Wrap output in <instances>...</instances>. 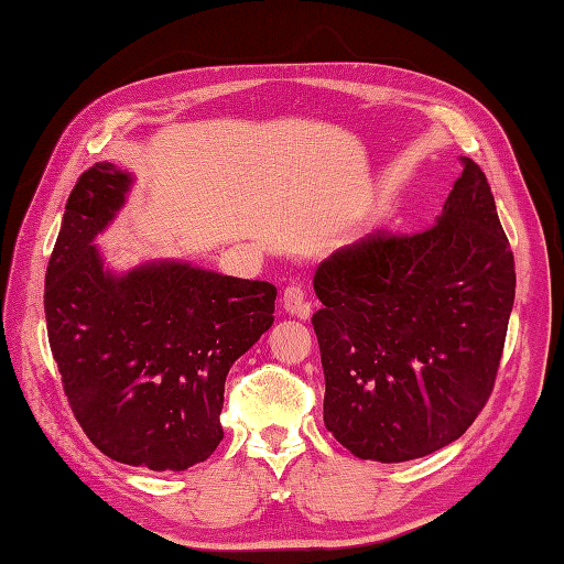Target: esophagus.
I'll return each mask as SVG.
<instances>
[{"mask_svg": "<svg viewBox=\"0 0 564 564\" xmlns=\"http://www.w3.org/2000/svg\"><path fill=\"white\" fill-rule=\"evenodd\" d=\"M282 306L286 313L296 315V318H308L311 315V304L306 299V292L301 290V284H286L282 292Z\"/></svg>", "mask_w": 564, "mask_h": 564, "instance_id": "obj_1", "label": "esophagus"}]
</instances>
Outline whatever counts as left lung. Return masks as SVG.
I'll use <instances>...</instances> for the list:
<instances>
[{
  "mask_svg": "<svg viewBox=\"0 0 564 564\" xmlns=\"http://www.w3.org/2000/svg\"><path fill=\"white\" fill-rule=\"evenodd\" d=\"M416 235L378 229L315 270L325 429L351 455L409 462L476 421L496 386L514 304V256L478 164Z\"/></svg>",
  "mask_w": 564,
  "mask_h": 564,
  "instance_id": "8db88e82",
  "label": "left lung"
}]
</instances>
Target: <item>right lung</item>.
<instances>
[{
    "label": "right lung",
    "instance_id": "add662e5",
    "mask_svg": "<svg viewBox=\"0 0 564 564\" xmlns=\"http://www.w3.org/2000/svg\"><path fill=\"white\" fill-rule=\"evenodd\" d=\"M129 184L112 162H95L66 200L45 274L50 349L68 406L102 455L184 471L223 441L227 373L272 325L278 290L188 263L115 278L90 241Z\"/></svg>",
    "mask_w": 564,
    "mask_h": 564
}]
</instances>
